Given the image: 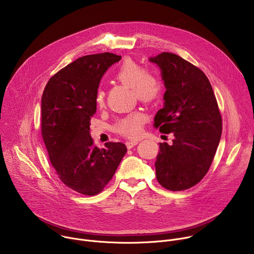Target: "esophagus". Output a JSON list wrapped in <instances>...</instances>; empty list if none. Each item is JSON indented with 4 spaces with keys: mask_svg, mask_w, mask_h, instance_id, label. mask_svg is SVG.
<instances>
[{
    "mask_svg": "<svg viewBox=\"0 0 254 254\" xmlns=\"http://www.w3.org/2000/svg\"><path fill=\"white\" fill-rule=\"evenodd\" d=\"M137 143H138L137 140H128V141L126 142V146H127V149H131V148H133L134 146H136Z\"/></svg>",
    "mask_w": 254,
    "mask_h": 254,
    "instance_id": "1",
    "label": "esophagus"
}]
</instances>
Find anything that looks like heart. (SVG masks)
I'll list each match as a JSON object with an SVG mask.
<instances>
[{
	"mask_svg": "<svg viewBox=\"0 0 254 254\" xmlns=\"http://www.w3.org/2000/svg\"><path fill=\"white\" fill-rule=\"evenodd\" d=\"M115 78L122 84L132 88L135 97L142 103L157 101L163 92V82L156 72L144 69L143 66L131 59H126L117 69ZM105 94L98 89L95 94V103L98 107L104 105ZM144 116L140 112H133L121 119L115 126L118 133L133 138L141 132Z\"/></svg>",
	"mask_w": 254,
	"mask_h": 254,
	"instance_id": "obj_1",
	"label": "heart"
}]
</instances>
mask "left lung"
I'll list each match as a JSON object with an SVG mask.
<instances>
[{
    "label": "left lung",
    "mask_w": 254,
    "mask_h": 254,
    "mask_svg": "<svg viewBox=\"0 0 254 254\" xmlns=\"http://www.w3.org/2000/svg\"><path fill=\"white\" fill-rule=\"evenodd\" d=\"M150 61L160 67L166 87L154 127L175 136L171 146L160 142L157 180L165 189L184 191L198 184L212 164L222 133L221 114L200 68L170 52Z\"/></svg>",
    "instance_id": "obj_1"
}]
</instances>
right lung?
Instances as JSON below:
<instances>
[{"mask_svg": "<svg viewBox=\"0 0 254 254\" xmlns=\"http://www.w3.org/2000/svg\"><path fill=\"white\" fill-rule=\"evenodd\" d=\"M121 56L105 52L82 56L47 82L41 100V133L59 179L82 195L100 193L127 153L122 142L94 146L89 133L95 94L107 68Z\"/></svg>", "mask_w": 254, "mask_h": 254, "instance_id": "right-lung-1", "label": "right lung"}]
</instances>
